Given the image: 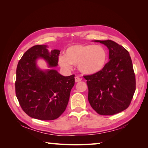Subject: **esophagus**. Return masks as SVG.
Returning a JSON list of instances; mask_svg holds the SVG:
<instances>
[{
    "instance_id": "obj_1",
    "label": "esophagus",
    "mask_w": 148,
    "mask_h": 148,
    "mask_svg": "<svg viewBox=\"0 0 148 148\" xmlns=\"http://www.w3.org/2000/svg\"><path fill=\"white\" fill-rule=\"evenodd\" d=\"M81 81V78L79 77L78 76L75 77V82H76V83L79 82V81Z\"/></svg>"
}]
</instances>
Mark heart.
Listing matches in <instances>:
<instances>
[{
    "label": "heart",
    "instance_id": "b5f03b06",
    "mask_svg": "<svg viewBox=\"0 0 148 148\" xmlns=\"http://www.w3.org/2000/svg\"><path fill=\"white\" fill-rule=\"evenodd\" d=\"M108 54L104 47L100 45L77 44L65 50V55H60L58 63L66 71L72 70L77 65L81 73L92 75L102 71L108 63Z\"/></svg>",
    "mask_w": 148,
    "mask_h": 148
}]
</instances>
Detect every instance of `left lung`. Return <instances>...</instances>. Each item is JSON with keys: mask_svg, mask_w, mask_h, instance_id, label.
<instances>
[{"mask_svg": "<svg viewBox=\"0 0 148 148\" xmlns=\"http://www.w3.org/2000/svg\"><path fill=\"white\" fill-rule=\"evenodd\" d=\"M109 49V59L102 71L84 76L88 87V99L100 115H113L126 109L136 91V77L129 53L111 40H94Z\"/></svg>", "mask_w": 148, "mask_h": 148, "instance_id": "1", "label": "left lung"}]
</instances>
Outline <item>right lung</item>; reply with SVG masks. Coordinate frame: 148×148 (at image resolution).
Listing matches in <instances>:
<instances>
[{
	"label": "right lung",
	"instance_id": "1",
	"mask_svg": "<svg viewBox=\"0 0 148 148\" xmlns=\"http://www.w3.org/2000/svg\"><path fill=\"white\" fill-rule=\"evenodd\" d=\"M47 45H36L19 61L15 82L16 95L23 111L40 120L58 118L67 108L74 75L64 76L55 69L41 70L37 60L42 58L49 68L58 65L60 51L49 50Z\"/></svg>",
	"mask_w": 148,
	"mask_h": 148
}]
</instances>
